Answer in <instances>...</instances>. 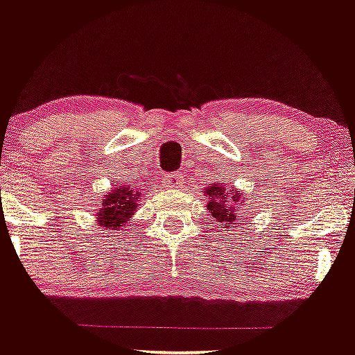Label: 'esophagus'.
Returning <instances> with one entry per match:
<instances>
[{"instance_id": "obj_1", "label": "esophagus", "mask_w": 355, "mask_h": 355, "mask_svg": "<svg viewBox=\"0 0 355 355\" xmlns=\"http://www.w3.org/2000/svg\"><path fill=\"white\" fill-rule=\"evenodd\" d=\"M183 183H185V178H183L182 173H168L164 177V185L166 189H182Z\"/></svg>"}]
</instances>
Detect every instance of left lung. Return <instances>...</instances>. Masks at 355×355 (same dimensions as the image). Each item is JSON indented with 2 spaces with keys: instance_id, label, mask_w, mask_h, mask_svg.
Listing matches in <instances>:
<instances>
[{
  "instance_id": "8db88e82",
  "label": "left lung",
  "mask_w": 355,
  "mask_h": 355,
  "mask_svg": "<svg viewBox=\"0 0 355 355\" xmlns=\"http://www.w3.org/2000/svg\"><path fill=\"white\" fill-rule=\"evenodd\" d=\"M205 193L210 197L209 205H207V209L210 210V215H214V218L217 220L223 229H234L239 220L237 205H243L242 195L237 190H232V193L229 195L225 189L217 185V183L210 187V189H207Z\"/></svg>"
}]
</instances>
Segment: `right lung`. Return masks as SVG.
<instances>
[{"label":"right lung","mask_w":355,"mask_h":355,"mask_svg":"<svg viewBox=\"0 0 355 355\" xmlns=\"http://www.w3.org/2000/svg\"><path fill=\"white\" fill-rule=\"evenodd\" d=\"M138 193L128 187H116L112 193L107 195L101 202V209L96 214L98 223L107 229H118L126 223L135 214Z\"/></svg>","instance_id":"add662e5"}]
</instances>
